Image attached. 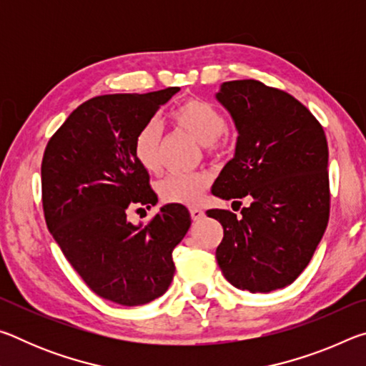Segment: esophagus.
<instances>
[{"mask_svg": "<svg viewBox=\"0 0 366 366\" xmlns=\"http://www.w3.org/2000/svg\"><path fill=\"white\" fill-rule=\"evenodd\" d=\"M190 216H192V219H194V221L202 219L203 218V209L198 208V207H190Z\"/></svg>", "mask_w": 366, "mask_h": 366, "instance_id": "34e87169", "label": "esophagus"}]
</instances>
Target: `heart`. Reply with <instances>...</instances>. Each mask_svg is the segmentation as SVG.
<instances>
[{
  "mask_svg": "<svg viewBox=\"0 0 366 366\" xmlns=\"http://www.w3.org/2000/svg\"><path fill=\"white\" fill-rule=\"evenodd\" d=\"M171 121L177 129L190 135L208 152L221 150L226 145V117L212 103L203 100H187L171 113ZM161 131L158 124L148 122L139 131L134 140V157L147 172L157 174L161 168L159 159ZM212 184L207 171L172 172L158 182V195L164 202L195 205Z\"/></svg>",
  "mask_w": 366,
  "mask_h": 366,
  "instance_id": "1",
  "label": "heart"
}]
</instances>
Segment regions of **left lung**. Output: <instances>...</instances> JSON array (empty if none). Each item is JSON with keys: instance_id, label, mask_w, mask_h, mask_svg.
<instances>
[{"instance_id": "left-lung-1", "label": "left lung", "mask_w": 366, "mask_h": 366, "mask_svg": "<svg viewBox=\"0 0 366 366\" xmlns=\"http://www.w3.org/2000/svg\"><path fill=\"white\" fill-rule=\"evenodd\" d=\"M214 98L231 116L237 140L212 194L250 200L242 218L207 212L224 231L216 259L234 287L268 294L300 276L326 231V135L299 100L258 80L222 82Z\"/></svg>"}]
</instances>
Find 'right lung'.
<instances>
[{"mask_svg": "<svg viewBox=\"0 0 366 366\" xmlns=\"http://www.w3.org/2000/svg\"><path fill=\"white\" fill-rule=\"evenodd\" d=\"M179 90L92 98L72 111L43 154L49 232L86 286L124 307L145 305L168 290L172 250L192 222L179 203H166L147 226L127 219L135 203H158L134 157V140Z\"/></svg>", "mask_w": 366, "mask_h": 366, "instance_id": "obj_1", "label": "right lung"}]
</instances>
